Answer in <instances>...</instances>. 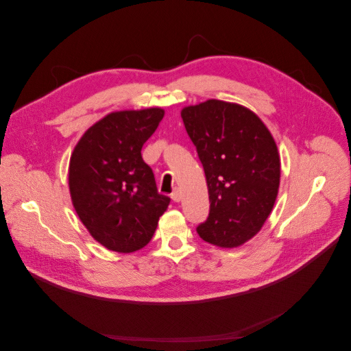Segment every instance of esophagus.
Here are the masks:
<instances>
[{
	"mask_svg": "<svg viewBox=\"0 0 351 351\" xmlns=\"http://www.w3.org/2000/svg\"><path fill=\"white\" fill-rule=\"evenodd\" d=\"M171 199L176 202V204L182 200V193H180V190H174V192L171 193Z\"/></svg>",
	"mask_w": 351,
	"mask_h": 351,
	"instance_id": "1",
	"label": "esophagus"
}]
</instances>
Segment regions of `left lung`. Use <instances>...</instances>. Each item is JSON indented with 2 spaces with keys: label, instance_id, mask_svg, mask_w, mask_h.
Here are the masks:
<instances>
[{
  "label": "left lung",
  "instance_id": "8db88e82",
  "mask_svg": "<svg viewBox=\"0 0 351 351\" xmlns=\"http://www.w3.org/2000/svg\"><path fill=\"white\" fill-rule=\"evenodd\" d=\"M205 169L210 202L202 240L232 249L258 234L280 189L277 143L259 117L240 104L208 99L182 110Z\"/></svg>",
  "mask_w": 351,
  "mask_h": 351
}]
</instances>
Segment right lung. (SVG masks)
Returning a JSON list of instances; mask_svg holds the SVG:
<instances>
[{
  "mask_svg": "<svg viewBox=\"0 0 351 351\" xmlns=\"http://www.w3.org/2000/svg\"><path fill=\"white\" fill-rule=\"evenodd\" d=\"M164 114L158 107L110 112L74 146L69 165L73 206L89 234L108 250L145 247L169 205L142 158V146Z\"/></svg>",
  "mask_w": 351,
  "mask_h": 351,
  "instance_id": "obj_1",
  "label": "right lung"
}]
</instances>
